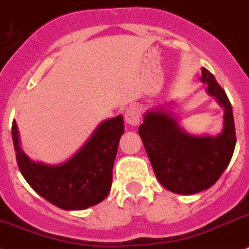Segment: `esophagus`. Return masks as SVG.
Here are the masks:
<instances>
[{"instance_id": "obj_1", "label": "esophagus", "mask_w": 249, "mask_h": 249, "mask_svg": "<svg viewBox=\"0 0 249 249\" xmlns=\"http://www.w3.org/2000/svg\"><path fill=\"white\" fill-rule=\"evenodd\" d=\"M140 118H141V112H140V108L136 107V106H131L124 112V120L131 126L139 124Z\"/></svg>"}]
</instances>
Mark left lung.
<instances>
[{"label":"left lung","mask_w":249,"mask_h":249,"mask_svg":"<svg viewBox=\"0 0 249 249\" xmlns=\"http://www.w3.org/2000/svg\"><path fill=\"white\" fill-rule=\"evenodd\" d=\"M208 94L224 108V127L218 136H191L163 110H148L139 128L157 180L176 194H195L213 186L231 162L235 147L231 104L214 75L201 68Z\"/></svg>","instance_id":"obj_1"}]
</instances>
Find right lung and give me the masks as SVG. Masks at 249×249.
<instances>
[{"label": "right lung", "mask_w": 249, "mask_h": 249, "mask_svg": "<svg viewBox=\"0 0 249 249\" xmlns=\"http://www.w3.org/2000/svg\"><path fill=\"white\" fill-rule=\"evenodd\" d=\"M123 132L122 116L104 121L71 159L50 166L34 162L25 155L20 147L18 124L12 122V140L21 174L37 194L64 210L87 209L106 199Z\"/></svg>", "instance_id": "add662e5"}]
</instances>
